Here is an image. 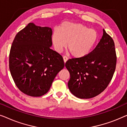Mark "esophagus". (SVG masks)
Masks as SVG:
<instances>
[{"instance_id":"esophagus-1","label":"esophagus","mask_w":127,"mask_h":127,"mask_svg":"<svg viewBox=\"0 0 127 127\" xmlns=\"http://www.w3.org/2000/svg\"><path fill=\"white\" fill-rule=\"evenodd\" d=\"M63 59H64V62H65V64L66 62V61H67V60H68V58L66 56H64L63 57Z\"/></svg>"}]
</instances>
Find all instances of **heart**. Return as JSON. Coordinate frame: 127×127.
<instances>
[{"mask_svg": "<svg viewBox=\"0 0 127 127\" xmlns=\"http://www.w3.org/2000/svg\"><path fill=\"white\" fill-rule=\"evenodd\" d=\"M98 34L82 24L65 22L58 29H55L51 41L55 50L62 52L66 47L71 54L76 58L87 56L96 46Z\"/></svg>", "mask_w": 127, "mask_h": 127, "instance_id": "obj_1", "label": "heart"}]
</instances>
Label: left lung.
<instances>
[{
  "instance_id": "left-lung-1",
  "label": "left lung",
  "mask_w": 127,
  "mask_h": 127,
  "mask_svg": "<svg viewBox=\"0 0 127 127\" xmlns=\"http://www.w3.org/2000/svg\"><path fill=\"white\" fill-rule=\"evenodd\" d=\"M103 31L99 42L89 54L70 59L65 64L70 76L69 89L79 98L89 99L100 94L114 74L117 61L114 43Z\"/></svg>"
}]
</instances>
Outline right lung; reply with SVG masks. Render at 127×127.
Returning a JSON list of instances; mask_svg holds the SVG:
<instances>
[{
  "instance_id": "obj_1",
  "label": "right lung",
  "mask_w": 127,
  "mask_h": 127,
  "mask_svg": "<svg viewBox=\"0 0 127 127\" xmlns=\"http://www.w3.org/2000/svg\"><path fill=\"white\" fill-rule=\"evenodd\" d=\"M52 33L51 28L29 23L12 43L10 73L18 89L29 96H41L47 93L65 66L61 55L50 48Z\"/></svg>"
}]
</instances>
